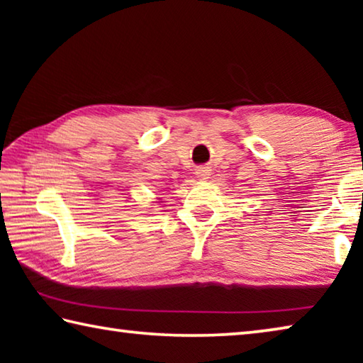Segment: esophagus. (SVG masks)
I'll use <instances>...</instances> for the list:
<instances>
[{
	"label": "esophagus",
	"instance_id": "obj_1",
	"mask_svg": "<svg viewBox=\"0 0 363 363\" xmlns=\"http://www.w3.org/2000/svg\"><path fill=\"white\" fill-rule=\"evenodd\" d=\"M196 177H199L200 181H206L208 177H210V168L200 167L199 169H196Z\"/></svg>",
	"mask_w": 363,
	"mask_h": 363
}]
</instances>
